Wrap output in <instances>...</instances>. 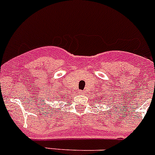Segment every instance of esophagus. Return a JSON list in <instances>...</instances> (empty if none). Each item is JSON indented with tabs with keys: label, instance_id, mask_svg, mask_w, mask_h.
Wrapping results in <instances>:
<instances>
[{
	"label": "esophagus",
	"instance_id": "1",
	"mask_svg": "<svg viewBox=\"0 0 155 155\" xmlns=\"http://www.w3.org/2000/svg\"><path fill=\"white\" fill-rule=\"evenodd\" d=\"M79 94H84V91H79Z\"/></svg>",
	"mask_w": 155,
	"mask_h": 155
}]
</instances>
